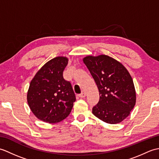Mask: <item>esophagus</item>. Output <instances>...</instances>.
<instances>
[{"label": "esophagus", "instance_id": "34e87169", "mask_svg": "<svg viewBox=\"0 0 159 159\" xmlns=\"http://www.w3.org/2000/svg\"><path fill=\"white\" fill-rule=\"evenodd\" d=\"M79 96L80 98H85V97L86 96V93H85V92H83L79 94Z\"/></svg>", "mask_w": 159, "mask_h": 159}]
</instances>
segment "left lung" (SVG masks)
Masks as SVG:
<instances>
[{
	"mask_svg": "<svg viewBox=\"0 0 159 159\" xmlns=\"http://www.w3.org/2000/svg\"><path fill=\"white\" fill-rule=\"evenodd\" d=\"M83 61L100 95L92 113L108 124L121 122L136 103L135 88L130 73L122 63L106 55H89Z\"/></svg>",
	"mask_w": 159,
	"mask_h": 159,
	"instance_id": "8db88e82",
	"label": "left lung"
}]
</instances>
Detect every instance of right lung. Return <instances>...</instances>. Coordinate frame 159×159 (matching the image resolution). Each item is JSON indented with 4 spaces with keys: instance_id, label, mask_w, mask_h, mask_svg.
<instances>
[{
    "instance_id": "add662e5",
    "label": "right lung",
    "mask_w": 159,
    "mask_h": 159,
    "mask_svg": "<svg viewBox=\"0 0 159 159\" xmlns=\"http://www.w3.org/2000/svg\"><path fill=\"white\" fill-rule=\"evenodd\" d=\"M68 58L59 56L46 63L33 78L27 92V102L34 116L44 122L56 124L69 116L76 98L71 83L63 72Z\"/></svg>"
}]
</instances>
